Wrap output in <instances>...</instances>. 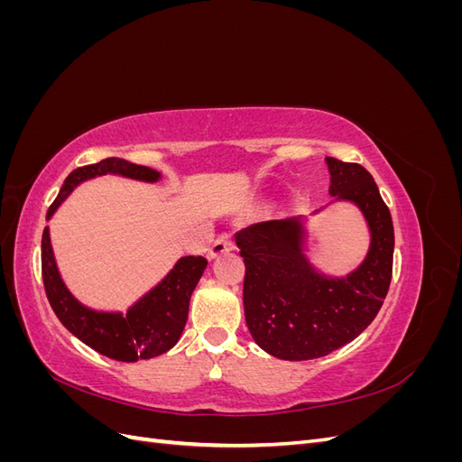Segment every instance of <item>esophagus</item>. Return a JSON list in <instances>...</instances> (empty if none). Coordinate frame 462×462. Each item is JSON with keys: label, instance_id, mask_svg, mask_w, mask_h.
Masks as SVG:
<instances>
[{"label": "esophagus", "instance_id": "obj_1", "mask_svg": "<svg viewBox=\"0 0 462 462\" xmlns=\"http://www.w3.org/2000/svg\"><path fill=\"white\" fill-rule=\"evenodd\" d=\"M233 248H235L233 236H231L229 233H223V235L217 236L216 243L208 248V258L214 260V258H217V256H221V254L229 253V250H233Z\"/></svg>", "mask_w": 462, "mask_h": 462}]
</instances>
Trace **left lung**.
<instances>
[{"mask_svg": "<svg viewBox=\"0 0 462 462\" xmlns=\"http://www.w3.org/2000/svg\"><path fill=\"white\" fill-rule=\"evenodd\" d=\"M326 163L333 202L355 204L370 231L368 254L356 270L345 277L318 272L304 254V217L254 223L235 236L246 265L248 331L282 360L319 358L356 339L380 312L393 272V221L374 177L358 163Z\"/></svg>", "mask_w": 462, "mask_h": 462, "instance_id": "8db88e82", "label": "left lung"}]
</instances>
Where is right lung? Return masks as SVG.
<instances>
[{"label": "right lung", "instance_id": "add662e5", "mask_svg": "<svg viewBox=\"0 0 462 462\" xmlns=\"http://www.w3.org/2000/svg\"><path fill=\"white\" fill-rule=\"evenodd\" d=\"M102 175H121L144 183H158L162 179V173L152 167L136 165L121 158H106L79 167L65 179L46 219L55 214V209L80 183ZM206 265L208 262L202 256H183L156 287H152L131 306L127 314L102 312L88 309L73 297L55 263L50 227L42 235V277L55 316L77 339L94 348L96 353L119 362L148 360L177 345L189 318L190 295L199 285Z\"/></svg>", "mask_w": 462, "mask_h": 462}]
</instances>
